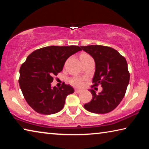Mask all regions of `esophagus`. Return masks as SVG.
<instances>
[{"mask_svg": "<svg viewBox=\"0 0 149 149\" xmlns=\"http://www.w3.org/2000/svg\"><path fill=\"white\" fill-rule=\"evenodd\" d=\"M75 92L76 93H80L81 92V91L79 90V89H75Z\"/></svg>", "mask_w": 149, "mask_h": 149, "instance_id": "1", "label": "esophagus"}]
</instances>
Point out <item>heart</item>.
Segmentation results:
<instances>
[{"label":"heart","instance_id":"1","mask_svg":"<svg viewBox=\"0 0 149 149\" xmlns=\"http://www.w3.org/2000/svg\"><path fill=\"white\" fill-rule=\"evenodd\" d=\"M82 55H88V54H85V53H83L81 54L80 56H82ZM70 82L72 85H74V86L76 87H82L84 85V81H83V79H81V78H79V77L72 78V79H70Z\"/></svg>","mask_w":149,"mask_h":149}]
</instances>
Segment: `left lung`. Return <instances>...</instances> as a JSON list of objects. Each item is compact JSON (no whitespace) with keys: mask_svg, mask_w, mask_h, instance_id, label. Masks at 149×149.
<instances>
[{"mask_svg":"<svg viewBox=\"0 0 149 149\" xmlns=\"http://www.w3.org/2000/svg\"><path fill=\"white\" fill-rule=\"evenodd\" d=\"M95 62V73L91 87L101 85L102 91L97 94L93 89L92 100L84 105L91 112L106 114L115 109L123 98L130 82V72L124 57L116 50L102 45L81 46Z\"/></svg>","mask_w":149,"mask_h":149,"instance_id":"left-lung-1","label":"left lung"}]
</instances>
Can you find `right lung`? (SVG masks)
Listing matches in <instances>:
<instances>
[{"label":"right lung","instance_id":"add662e5","mask_svg":"<svg viewBox=\"0 0 149 149\" xmlns=\"http://www.w3.org/2000/svg\"><path fill=\"white\" fill-rule=\"evenodd\" d=\"M81 50L78 46H49L35 50L19 69V84L30 107L41 114H52L64 107L65 98L74 92L69 85L51 87L53 76L62 72L65 62Z\"/></svg>","mask_w":149,"mask_h":149}]
</instances>
